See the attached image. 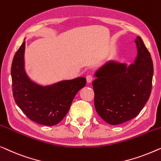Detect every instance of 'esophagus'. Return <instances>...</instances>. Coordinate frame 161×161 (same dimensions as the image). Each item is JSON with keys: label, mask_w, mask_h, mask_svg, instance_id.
<instances>
[{"label": "esophagus", "mask_w": 161, "mask_h": 161, "mask_svg": "<svg viewBox=\"0 0 161 161\" xmlns=\"http://www.w3.org/2000/svg\"><path fill=\"white\" fill-rule=\"evenodd\" d=\"M86 80H87V81L88 83H90L92 81V80H93V76H92L91 74H88V75L86 76Z\"/></svg>", "instance_id": "obj_1"}]
</instances>
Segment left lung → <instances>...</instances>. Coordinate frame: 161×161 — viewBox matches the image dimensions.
<instances>
[{
	"instance_id": "obj_1",
	"label": "left lung",
	"mask_w": 161,
	"mask_h": 161,
	"mask_svg": "<svg viewBox=\"0 0 161 161\" xmlns=\"http://www.w3.org/2000/svg\"><path fill=\"white\" fill-rule=\"evenodd\" d=\"M138 56L135 64L108 63L96 72L92 81L95 108L111 125H119L134 118L149 100L152 91L153 63L142 38L136 39Z\"/></svg>"
}]
</instances>
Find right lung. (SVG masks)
I'll return each mask as SVG.
<instances>
[{
    "mask_svg": "<svg viewBox=\"0 0 161 161\" xmlns=\"http://www.w3.org/2000/svg\"><path fill=\"white\" fill-rule=\"evenodd\" d=\"M25 42L14 56L11 74L14 101L25 114L41 125H57L65 117L77 92L86 85L80 77L63 81L49 87H42L26 75L24 70Z\"/></svg>",
    "mask_w": 161,
    "mask_h": 161,
    "instance_id": "add662e5",
    "label": "right lung"
}]
</instances>
